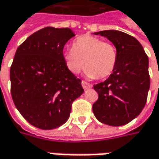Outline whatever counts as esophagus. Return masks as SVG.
Returning a JSON list of instances; mask_svg holds the SVG:
<instances>
[{
    "label": "esophagus",
    "mask_w": 159,
    "mask_h": 159,
    "mask_svg": "<svg viewBox=\"0 0 159 159\" xmlns=\"http://www.w3.org/2000/svg\"><path fill=\"white\" fill-rule=\"evenodd\" d=\"M82 86L84 90H87V89H90L92 87V84H90L89 83H87L85 81H82Z\"/></svg>",
    "instance_id": "34e87169"
}]
</instances>
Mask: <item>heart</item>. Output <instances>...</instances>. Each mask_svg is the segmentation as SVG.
<instances>
[{"mask_svg":"<svg viewBox=\"0 0 159 159\" xmlns=\"http://www.w3.org/2000/svg\"><path fill=\"white\" fill-rule=\"evenodd\" d=\"M67 69L77 75L85 64L84 75L90 79L108 77L116 66L117 52L114 45L92 35H84L76 39L73 49L64 52Z\"/></svg>","mask_w":159,"mask_h":159,"instance_id":"1","label":"heart"}]
</instances>
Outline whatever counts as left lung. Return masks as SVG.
I'll list each match as a JSON object with an SVG mask.
<instances>
[{
    "mask_svg": "<svg viewBox=\"0 0 159 159\" xmlns=\"http://www.w3.org/2000/svg\"><path fill=\"white\" fill-rule=\"evenodd\" d=\"M93 34L108 39L117 52L113 73L93 86L99 94L93 114L105 125H126L141 114L147 101L150 84L148 56L139 41L124 32L105 30Z\"/></svg>",
    "mask_w": 159,
    "mask_h": 159,
    "instance_id": "left-lung-1",
    "label": "left lung"
}]
</instances>
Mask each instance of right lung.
I'll list each match as a JSON object with an SVG mask.
<instances>
[{
  "label": "right lung",
  "mask_w": 159,
  "mask_h": 159,
  "mask_svg": "<svg viewBox=\"0 0 159 159\" xmlns=\"http://www.w3.org/2000/svg\"><path fill=\"white\" fill-rule=\"evenodd\" d=\"M75 35L70 28L48 26L17 48L10 72L11 96L19 113L35 127L52 130L64 125L73 101L84 92L63 55Z\"/></svg>",
  "instance_id": "obj_1"
}]
</instances>
